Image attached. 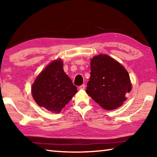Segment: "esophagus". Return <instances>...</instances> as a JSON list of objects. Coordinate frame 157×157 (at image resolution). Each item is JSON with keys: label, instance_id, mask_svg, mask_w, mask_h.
Returning <instances> with one entry per match:
<instances>
[{"label": "esophagus", "instance_id": "esophagus-1", "mask_svg": "<svg viewBox=\"0 0 157 157\" xmlns=\"http://www.w3.org/2000/svg\"><path fill=\"white\" fill-rule=\"evenodd\" d=\"M79 89H81V90H84L85 89V85L84 84H82V85H81L79 87Z\"/></svg>", "mask_w": 157, "mask_h": 157}]
</instances>
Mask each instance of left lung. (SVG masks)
Wrapping results in <instances>:
<instances>
[{"label": "left lung", "mask_w": 157, "mask_h": 157, "mask_svg": "<svg viewBox=\"0 0 157 157\" xmlns=\"http://www.w3.org/2000/svg\"><path fill=\"white\" fill-rule=\"evenodd\" d=\"M91 78L86 92L106 110L123 105L126 94L132 89L129 73L118 61L107 55L100 54L91 59Z\"/></svg>", "instance_id": "8db88e82"}]
</instances>
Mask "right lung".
<instances>
[{
    "label": "right lung",
    "instance_id": "1",
    "mask_svg": "<svg viewBox=\"0 0 157 157\" xmlns=\"http://www.w3.org/2000/svg\"><path fill=\"white\" fill-rule=\"evenodd\" d=\"M61 58L48 64L34 79L31 92L39 107L58 113L78 92L71 79L64 73Z\"/></svg>",
    "mask_w": 157,
    "mask_h": 157
}]
</instances>
